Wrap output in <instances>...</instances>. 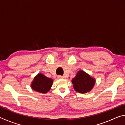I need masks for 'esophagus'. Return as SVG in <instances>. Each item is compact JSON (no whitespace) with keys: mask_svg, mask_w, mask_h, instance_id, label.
<instances>
[{"mask_svg":"<svg viewBox=\"0 0 125 125\" xmlns=\"http://www.w3.org/2000/svg\"><path fill=\"white\" fill-rule=\"evenodd\" d=\"M58 78H59V79H63V78H64V77L62 75H58Z\"/></svg>","mask_w":125,"mask_h":125,"instance_id":"obj_1","label":"esophagus"}]
</instances>
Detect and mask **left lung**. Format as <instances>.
Returning <instances> with one entry per match:
<instances>
[{
  "label": "left lung",
  "instance_id": "1",
  "mask_svg": "<svg viewBox=\"0 0 125 125\" xmlns=\"http://www.w3.org/2000/svg\"><path fill=\"white\" fill-rule=\"evenodd\" d=\"M72 82L76 92L84 94L92 89L95 83V80L84 71H79Z\"/></svg>",
  "mask_w": 125,
  "mask_h": 125
}]
</instances>
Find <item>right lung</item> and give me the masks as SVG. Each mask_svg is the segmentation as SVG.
<instances>
[{
	"label": "right lung",
	"instance_id": "1",
	"mask_svg": "<svg viewBox=\"0 0 125 125\" xmlns=\"http://www.w3.org/2000/svg\"><path fill=\"white\" fill-rule=\"evenodd\" d=\"M53 80L40 73L35 77L31 88L33 90L41 93H46L52 85Z\"/></svg>",
	"mask_w": 125,
	"mask_h": 125
}]
</instances>
